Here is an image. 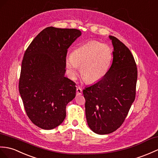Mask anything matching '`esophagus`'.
<instances>
[{"instance_id": "34e87169", "label": "esophagus", "mask_w": 158, "mask_h": 158, "mask_svg": "<svg viewBox=\"0 0 158 158\" xmlns=\"http://www.w3.org/2000/svg\"><path fill=\"white\" fill-rule=\"evenodd\" d=\"M76 94H77V96H80V95L82 94V89H81L80 87H77L76 89Z\"/></svg>"}]
</instances>
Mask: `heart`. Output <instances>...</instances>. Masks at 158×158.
<instances>
[{
	"label": "heart",
	"mask_w": 158,
	"mask_h": 158,
	"mask_svg": "<svg viewBox=\"0 0 158 158\" xmlns=\"http://www.w3.org/2000/svg\"><path fill=\"white\" fill-rule=\"evenodd\" d=\"M113 58L109 46L98 41H91L74 50L65 59L69 75L74 78L79 67L82 78L87 83H96L107 74Z\"/></svg>",
	"instance_id": "b5f03b06"
}]
</instances>
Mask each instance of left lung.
<instances>
[{"label": "left lung", "instance_id": "8db88e82", "mask_svg": "<svg viewBox=\"0 0 158 158\" xmlns=\"http://www.w3.org/2000/svg\"><path fill=\"white\" fill-rule=\"evenodd\" d=\"M113 60L104 77L83 91L88 126L106 135L122 125L136 94L137 68L130 50L114 36Z\"/></svg>", "mask_w": 158, "mask_h": 158}]
</instances>
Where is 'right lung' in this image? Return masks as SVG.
<instances>
[{
    "label": "right lung",
    "instance_id": "1",
    "mask_svg": "<svg viewBox=\"0 0 158 158\" xmlns=\"http://www.w3.org/2000/svg\"><path fill=\"white\" fill-rule=\"evenodd\" d=\"M81 35L77 29L48 27L25 50L19 90L29 118L42 129L59 126L66 106L75 97V83L64 77L65 59L67 49Z\"/></svg>",
    "mask_w": 158,
    "mask_h": 158
}]
</instances>
